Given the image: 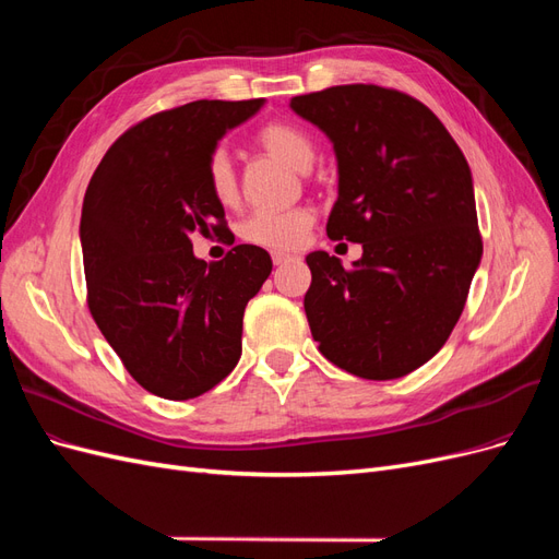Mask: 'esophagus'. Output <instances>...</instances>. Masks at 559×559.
Segmentation results:
<instances>
[{
  "label": "esophagus",
  "mask_w": 559,
  "mask_h": 559,
  "mask_svg": "<svg viewBox=\"0 0 559 559\" xmlns=\"http://www.w3.org/2000/svg\"><path fill=\"white\" fill-rule=\"evenodd\" d=\"M292 259H294L292 253H284V251H273V263H275V265H282V263L292 261Z\"/></svg>",
  "instance_id": "obj_1"
}]
</instances>
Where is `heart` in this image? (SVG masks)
Returning <instances> with one entry per match:
<instances>
[{
  "label": "heart",
  "mask_w": 559,
  "mask_h": 559,
  "mask_svg": "<svg viewBox=\"0 0 559 559\" xmlns=\"http://www.w3.org/2000/svg\"><path fill=\"white\" fill-rule=\"evenodd\" d=\"M257 144L265 151L267 156L282 160L289 165L296 173H308L314 158L317 148L310 134L294 126V123H267L259 130ZM207 183L212 195L222 202V205H230L238 198V177H235L233 163L226 151H216V154L207 163ZM312 228V212L310 210H284V212H270L259 210L249 214L242 226L240 235L257 247L265 249H296L306 240L308 230Z\"/></svg>",
  "instance_id": "b5f03b06"
}]
</instances>
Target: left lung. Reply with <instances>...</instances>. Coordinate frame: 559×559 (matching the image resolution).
<instances>
[{"label": "left lung", "mask_w": 559, "mask_h": 559, "mask_svg": "<svg viewBox=\"0 0 559 559\" xmlns=\"http://www.w3.org/2000/svg\"><path fill=\"white\" fill-rule=\"evenodd\" d=\"M289 107L333 144L329 238L364 249L349 270L326 251L306 257L312 337L357 378L408 376L445 345L480 265L471 167L436 114L399 91L354 83Z\"/></svg>", "instance_id": "8db88e82"}]
</instances>
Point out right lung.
Returning a JSON list of instances; mask_svg holds the SVG:
<instances>
[{"mask_svg": "<svg viewBox=\"0 0 559 559\" xmlns=\"http://www.w3.org/2000/svg\"><path fill=\"white\" fill-rule=\"evenodd\" d=\"M265 99H198L130 128L107 151L81 210L88 308L146 392L186 401L222 382L242 354V317L273 261L238 245L218 263L193 253V233H224L207 183L216 144Z\"/></svg>", "mask_w": 559, "mask_h": 559, "instance_id": "obj_1", "label": "right lung"}]
</instances>
